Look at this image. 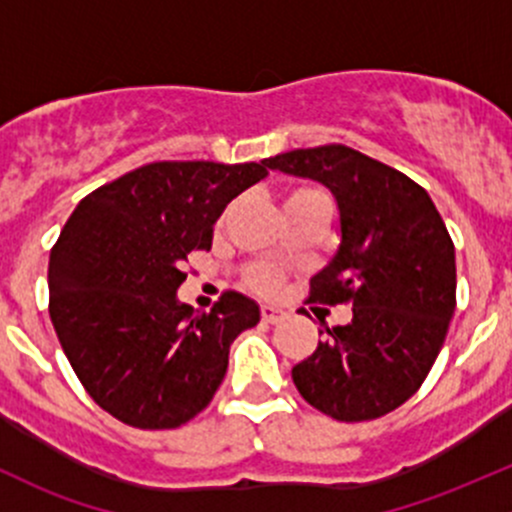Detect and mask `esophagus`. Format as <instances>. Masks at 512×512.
Masks as SVG:
<instances>
[{"mask_svg":"<svg viewBox=\"0 0 512 512\" xmlns=\"http://www.w3.org/2000/svg\"><path fill=\"white\" fill-rule=\"evenodd\" d=\"M260 314H262V319L270 324H277V322H282V319H287V309L277 307V304H262Z\"/></svg>","mask_w":512,"mask_h":512,"instance_id":"esophagus-1","label":"esophagus"}]
</instances>
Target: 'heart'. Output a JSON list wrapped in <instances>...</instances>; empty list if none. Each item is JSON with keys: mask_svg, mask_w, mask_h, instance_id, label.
<instances>
[{"mask_svg": "<svg viewBox=\"0 0 512 512\" xmlns=\"http://www.w3.org/2000/svg\"><path fill=\"white\" fill-rule=\"evenodd\" d=\"M322 200H327L329 203V195L324 193L322 188H314V185H299V188H292L287 193V200H285V208H294V205H307V203H322ZM280 270L272 265H265V262H260V265H252L250 270H247V282H250V287L260 289V292H272V289L280 287Z\"/></svg>", "mask_w": 512, "mask_h": 512, "instance_id": "b5f03b06", "label": "heart"}]
</instances>
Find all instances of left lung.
<instances>
[{"label": "left lung", "mask_w": 512, "mask_h": 512, "mask_svg": "<svg viewBox=\"0 0 512 512\" xmlns=\"http://www.w3.org/2000/svg\"><path fill=\"white\" fill-rule=\"evenodd\" d=\"M265 163L332 190L342 240L312 277L309 302L352 304V322L327 329L294 366V386L337 421L399 409L431 371L456 309V250L436 205L409 175L339 143Z\"/></svg>", "instance_id": "obj_1"}]
</instances>
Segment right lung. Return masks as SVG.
<instances>
[{"label": "right lung", "instance_id": "obj_1", "mask_svg": "<svg viewBox=\"0 0 512 512\" xmlns=\"http://www.w3.org/2000/svg\"><path fill=\"white\" fill-rule=\"evenodd\" d=\"M265 175V160H160L101 185L66 220L49 257L51 324L84 389L118 421L178 428L213 401L230 344L260 307L225 292L195 314L175 292L227 203Z\"/></svg>", "mask_w": 512, "mask_h": 512}]
</instances>
